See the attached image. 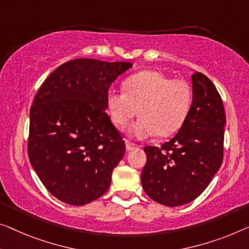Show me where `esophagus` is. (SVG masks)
<instances>
[{
	"label": "esophagus",
	"mask_w": 249,
	"mask_h": 249,
	"mask_svg": "<svg viewBox=\"0 0 249 249\" xmlns=\"http://www.w3.org/2000/svg\"><path fill=\"white\" fill-rule=\"evenodd\" d=\"M137 145L134 143H131V142H126V151H132L134 150V148H136Z\"/></svg>",
	"instance_id": "34e87169"
}]
</instances>
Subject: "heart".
<instances>
[{
	"label": "heart",
	"mask_w": 249,
	"mask_h": 249,
	"mask_svg": "<svg viewBox=\"0 0 249 249\" xmlns=\"http://www.w3.org/2000/svg\"><path fill=\"white\" fill-rule=\"evenodd\" d=\"M192 91L184 79H171L159 70H144L124 81V91L110 89L107 107L115 125L124 128L136 116L128 135L144 140L168 136L183 124L190 109Z\"/></svg>",
	"instance_id": "heart-1"
}]
</instances>
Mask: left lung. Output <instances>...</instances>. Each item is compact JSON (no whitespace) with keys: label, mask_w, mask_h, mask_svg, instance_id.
I'll return each mask as SVG.
<instances>
[{"label":"left lung","mask_w":249,"mask_h":249,"mask_svg":"<svg viewBox=\"0 0 249 249\" xmlns=\"http://www.w3.org/2000/svg\"><path fill=\"white\" fill-rule=\"evenodd\" d=\"M192 105L177 135L161 147L146 146L141 182L161 205L178 207L202 194L224 157L226 116L219 92L209 78L196 71Z\"/></svg>","instance_id":"left-lung-1"}]
</instances>
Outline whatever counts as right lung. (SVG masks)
I'll return each mask as SVG.
<instances>
[{
    "instance_id": "right-lung-1",
    "label": "right lung",
    "mask_w": 249,
    "mask_h": 249,
    "mask_svg": "<svg viewBox=\"0 0 249 249\" xmlns=\"http://www.w3.org/2000/svg\"><path fill=\"white\" fill-rule=\"evenodd\" d=\"M131 62L81 58L44 80L30 109L29 160L51 195L83 206L108 190L125 142L107 109L113 81Z\"/></svg>"
}]
</instances>
